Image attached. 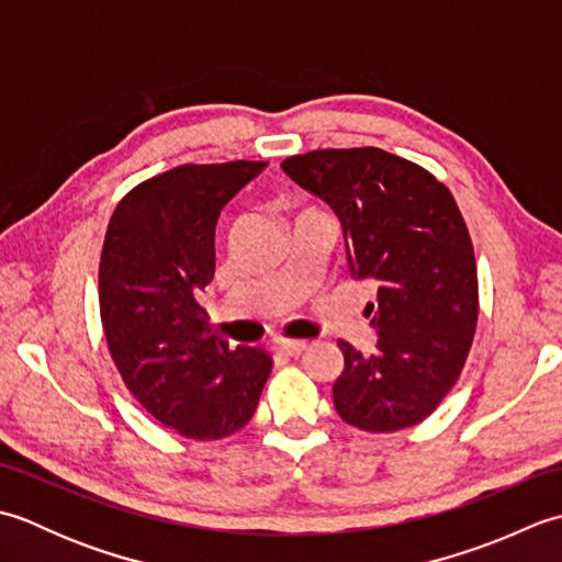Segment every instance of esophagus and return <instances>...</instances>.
Segmentation results:
<instances>
[{
	"label": "esophagus",
	"mask_w": 562,
	"mask_h": 562,
	"mask_svg": "<svg viewBox=\"0 0 562 562\" xmlns=\"http://www.w3.org/2000/svg\"><path fill=\"white\" fill-rule=\"evenodd\" d=\"M272 350L274 352H282L288 357H300L306 350V342L304 340H284V338H274L272 340Z\"/></svg>",
	"instance_id": "obj_1"
}]
</instances>
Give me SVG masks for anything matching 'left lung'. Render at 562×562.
<instances>
[{"instance_id": "8db88e82", "label": "left lung", "mask_w": 562, "mask_h": 562, "mask_svg": "<svg viewBox=\"0 0 562 562\" xmlns=\"http://www.w3.org/2000/svg\"><path fill=\"white\" fill-rule=\"evenodd\" d=\"M282 171L336 212L350 274L376 284L364 308L376 350L338 342V415L367 432L423 423L457 384L479 321V272L457 200L423 166L376 147L300 154Z\"/></svg>"}]
</instances>
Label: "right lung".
<instances>
[{
  "instance_id": "obj_1",
  "label": "right lung",
  "mask_w": 562,
  "mask_h": 562,
  "mask_svg": "<svg viewBox=\"0 0 562 562\" xmlns=\"http://www.w3.org/2000/svg\"><path fill=\"white\" fill-rule=\"evenodd\" d=\"M262 161L176 166L121 200L99 268L113 362L149 415L190 439H222L258 408L268 352L212 336L198 304L214 278V229Z\"/></svg>"
}]
</instances>
